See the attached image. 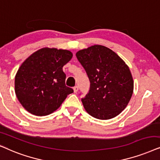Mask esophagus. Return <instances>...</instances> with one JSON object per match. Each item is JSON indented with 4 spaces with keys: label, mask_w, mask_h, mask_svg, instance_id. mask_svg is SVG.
Segmentation results:
<instances>
[{
    "label": "esophagus",
    "mask_w": 160,
    "mask_h": 160,
    "mask_svg": "<svg viewBox=\"0 0 160 160\" xmlns=\"http://www.w3.org/2000/svg\"><path fill=\"white\" fill-rule=\"evenodd\" d=\"M73 89H74V92L77 93V92H78V86H74Z\"/></svg>",
    "instance_id": "esophagus-1"
}]
</instances>
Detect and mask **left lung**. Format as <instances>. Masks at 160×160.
Masks as SVG:
<instances>
[{"mask_svg": "<svg viewBox=\"0 0 160 160\" xmlns=\"http://www.w3.org/2000/svg\"><path fill=\"white\" fill-rule=\"evenodd\" d=\"M76 56L91 83L88 93L81 99L87 112L102 120L118 116L133 93V79L128 66L116 52L102 45L78 51Z\"/></svg>", "mask_w": 160, "mask_h": 160, "instance_id": "left-lung-1", "label": "left lung"}]
</instances>
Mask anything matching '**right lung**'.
I'll list each match as a JSON object with an SVG mask.
<instances>
[{
	"label": "right lung",
	"mask_w": 160,
	"mask_h": 160,
	"mask_svg": "<svg viewBox=\"0 0 160 160\" xmlns=\"http://www.w3.org/2000/svg\"><path fill=\"white\" fill-rule=\"evenodd\" d=\"M72 58L69 50L45 48L22 63L16 74L14 87L19 102L27 111L35 116H47L74 92L66 86L63 72V67Z\"/></svg>",
	"instance_id": "add662e5"
}]
</instances>
